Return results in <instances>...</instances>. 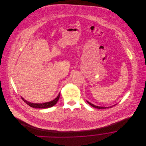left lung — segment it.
<instances>
[{
    "label": "left lung",
    "mask_w": 146,
    "mask_h": 146,
    "mask_svg": "<svg viewBox=\"0 0 146 146\" xmlns=\"http://www.w3.org/2000/svg\"><path fill=\"white\" fill-rule=\"evenodd\" d=\"M86 102H88V104H90V106H92V107H94V108H98V109H103V108H109L108 107H100V106H96V105H94L93 104H91L90 102H88V101H86ZM116 105V104H115ZM115 105H113V106H110V107H113V106H115Z\"/></svg>",
    "instance_id": "1"
}]
</instances>
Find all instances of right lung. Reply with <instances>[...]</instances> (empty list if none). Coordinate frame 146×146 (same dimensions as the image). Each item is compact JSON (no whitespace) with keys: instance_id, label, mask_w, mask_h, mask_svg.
<instances>
[{"instance_id":"1","label":"right lung","mask_w":146,"mask_h":146,"mask_svg":"<svg viewBox=\"0 0 146 146\" xmlns=\"http://www.w3.org/2000/svg\"><path fill=\"white\" fill-rule=\"evenodd\" d=\"M60 97V93L58 94V96L53 101H50V102H45V103H43V104H34V103H31L29 102L26 100H25V99H23L22 97V99L23 100V101L26 104H28L29 106H30L31 107L33 108H49L53 106H54L55 104H57V101H58L59 98Z\"/></svg>"}]
</instances>
